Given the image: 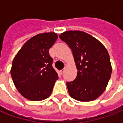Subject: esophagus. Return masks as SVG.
Returning a JSON list of instances; mask_svg holds the SVG:
<instances>
[{"mask_svg": "<svg viewBox=\"0 0 123 123\" xmlns=\"http://www.w3.org/2000/svg\"><path fill=\"white\" fill-rule=\"evenodd\" d=\"M65 70H66V69L65 68L61 70H60V73H61V74H63L64 73V72H65Z\"/></svg>", "mask_w": 123, "mask_h": 123, "instance_id": "obj_1", "label": "esophagus"}]
</instances>
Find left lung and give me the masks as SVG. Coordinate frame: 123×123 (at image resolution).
<instances>
[{
  "mask_svg": "<svg viewBox=\"0 0 123 123\" xmlns=\"http://www.w3.org/2000/svg\"><path fill=\"white\" fill-rule=\"evenodd\" d=\"M59 37L72 50L78 70L75 79L66 82L69 94L79 101L95 100L104 92L111 77V65L105 47L83 31H66Z\"/></svg>",
  "mask_w": 123,
  "mask_h": 123,
  "instance_id": "1",
  "label": "left lung"
}]
</instances>
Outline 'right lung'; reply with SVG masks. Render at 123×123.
<instances>
[{"mask_svg": "<svg viewBox=\"0 0 123 123\" xmlns=\"http://www.w3.org/2000/svg\"><path fill=\"white\" fill-rule=\"evenodd\" d=\"M57 39L55 33L31 37L14 57L11 75L18 92L31 101H42L53 91L58 74L53 66L49 49Z\"/></svg>", "mask_w": 123, "mask_h": 123, "instance_id": "right-lung-1", "label": "right lung"}]
</instances>
